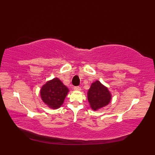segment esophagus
I'll use <instances>...</instances> for the list:
<instances>
[{"mask_svg": "<svg viewBox=\"0 0 155 155\" xmlns=\"http://www.w3.org/2000/svg\"><path fill=\"white\" fill-rule=\"evenodd\" d=\"M74 90L77 91H81V88L80 87H74Z\"/></svg>", "mask_w": 155, "mask_h": 155, "instance_id": "34e87169", "label": "esophagus"}]
</instances>
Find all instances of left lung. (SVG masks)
Listing matches in <instances>:
<instances>
[{
  "label": "left lung",
  "instance_id": "obj_1",
  "mask_svg": "<svg viewBox=\"0 0 155 155\" xmlns=\"http://www.w3.org/2000/svg\"><path fill=\"white\" fill-rule=\"evenodd\" d=\"M87 98L91 109L97 111L110 103L112 94L106 86L99 81H96L91 84L88 90Z\"/></svg>",
  "mask_w": 155,
  "mask_h": 155
}]
</instances>
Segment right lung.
I'll return each mask as SVG.
<instances>
[{
	"mask_svg": "<svg viewBox=\"0 0 155 155\" xmlns=\"http://www.w3.org/2000/svg\"><path fill=\"white\" fill-rule=\"evenodd\" d=\"M68 92V88L58 78L56 77L42 85L40 95L42 101L48 107L58 109L63 104Z\"/></svg>",
	"mask_w": 155,
	"mask_h": 155,
	"instance_id": "right-lung-1",
	"label": "right lung"
}]
</instances>
